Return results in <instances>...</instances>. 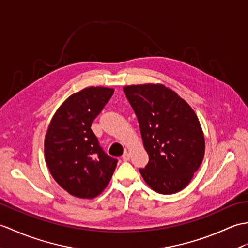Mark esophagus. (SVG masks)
Listing matches in <instances>:
<instances>
[{"label": "esophagus", "instance_id": "obj_1", "mask_svg": "<svg viewBox=\"0 0 248 248\" xmlns=\"http://www.w3.org/2000/svg\"><path fill=\"white\" fill-rule=\"evenodd\" d=\"M123 160H124V162H128V160H130V154L128 152H124V153Z\"/></svg>", "mask_w": 248, "mask_h": 248}]
</instances>
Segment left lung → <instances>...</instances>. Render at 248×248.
I'll list each match as a JSON object with an SVG mask.
<instances>
[{"mask_svg":"<svg viewBox=\"0 0 248 248\" xmlns=\"http://www.w3.org/2000/svg\"><path fill=\"white\" fill-rule=\"evenodd\" d=\"M140 124L149 162L140 172L154 191H181L203 162L205 140L188 103L162 84L124 86Z\"/></svg>","mask_w":248,"mask_h":248,"instance_id":"1","label":"left lung"}]
</instances>
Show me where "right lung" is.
<instances>
[{
  "label": "right lung",
  "mask_w": 248,
  "mask_h": 248,
  "mask_svg": "<svg viewBox=\"0 0 248 248\" xmlns=\"http://www.w3.org/2000/svg\"><path fill=\"white\" fill-rule=\"evenodd\" d=\"M113 89L91 86L68 97L54 115L45 136V160L55 181L74 195L100 194L118 160L103 151L92 131L93 120L110 100Z\"/></svg>",
  "instance_id": "add662e5"
}]
</instances>
